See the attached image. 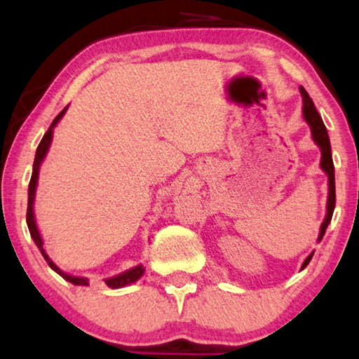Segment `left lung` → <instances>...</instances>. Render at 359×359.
<instances>
[{
	"label": "left lung",
	"mask_w": 359,
	"mask_h": 359,
	"mask_svg": "<svg viewBox=\"0 0 359 359\" xmlns=\"http://www.w3.org/2000/svg\"><path fill=\"white\" fill-rule=\"evenodd\" d=\"M301 95H302V114H304V118L306 122L311 125V131H312V138L317 143V146L320 148V153H322V159H320V168L324 172L329 175V201H327V216L324 219V223L320 226V236H319V241H322V237L325 234V229L329 223L332 221V215H333V210H335V169H333V161H332V149H330V140H329V135H327V128L324 122H322L319 112H317L314 102H312V99L309 97V94H307V90L302 88L301 86ZM311 254L307 259L304 260V264H302V269H306L307 264H309L311 259H312Z\"/></svg>",
	"instance_id": "8db88e82"
}]
</instances>
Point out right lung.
Returning <instances> with one entry per match:
<instances>
[{"label": "right lung", "instance_id": "1", "mask_svg": "<svg viewBox=\"0 0 359 359\" xmlns=\"http://www.w3.org/2000/svg\"><path fill=\"white\" fill-rule=\"evenodd\" d=\"M67 109H68V105L62 110V112H60V114L57 115V117H55L52 125H50V128L47 130V133L43 135L42 141H40V144H39V148H37V153H35L32 177H30V182H29L27 228H29L30 236H32V239H34V242H35V245H37L39 249H40V252H42L43 259L47 260V264H48L50 269L57 271V273H58L60 276H62V278H65V280L69 281V283H73V285L88 286V285H89V280H88V278H81V276H72V275L65 273V271L60 270L58 266L53 264L52 259H50V257L47 255V252H45V249H43V241H42V237H40V232H39V229H37V224H35V218H34V198H35V189H37V180H39V168H40V164H42L45 154H47V151H48V148H50V143H52L53 127L58 123V120L63 117L65 112H67ZM143 273H144L143 265H138V266H135V269H131V270H128V271H123V273L114 276V278L105 280V285H107L109 287H112V290H117V287L131 285V283H135L136 280H140L141 276H143Z\"/></svg>", "mask_w": 359, "mask_h": 359}]
</instances>
